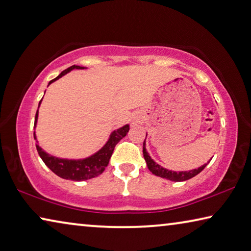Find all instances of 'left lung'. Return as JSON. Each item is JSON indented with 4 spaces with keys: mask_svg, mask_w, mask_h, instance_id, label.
<instances>
[{
    "mask_svg": "<svg viewBox=\"0 0 251 251\" xmlns=\"http://www.w3.org/2000/svg\"><path fill=\"white\" fill-rule=\"evenodd\" d=\"M147 136V135H146ZM146 140V138H145ZM145 140L144 143H143V155H144V158L146 161V164H147V168L149 170L152 172L153 174H155L156 176H160L163 178H166V180H170V181H174V182H182V181H186V180H190V178H192L193 176H198L199 173L201 172V171H203V169L205 168L206 165L209 164V162L211 161L210 160L206 164H203L202 166H200L199 169H194V170H191V171H181V172H176V171H170L168 169H164L162 168L161 165H158L157 163H155L152 157L150 156L149 153H147L146 151V147H145Z\"/></svg>",
    "mask_w": 251,
    "mask_h": 251,
    "instance_id": "8db88e82",
    "label": "left lung"
}]
</instances>
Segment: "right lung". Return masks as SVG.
Returning <instances> with one entry per match:
<instances>
[{"mask_svg": "<svg viewBox=\"0 0 251 251\" xmlns=\"http://www.w3.org/2000/svg\"><path fill=\"white\" fill-rule=\"evenodd\" d=\"M74 69H85V67L75 66V65L69 67L68 69L63 70L57 78L52 79V80L49 82V85L50 83H52L53 81L58 80L59 78H61L62 75L70 73V71ZM41 100L39 102V106L41 104ZM38 113H39V109L37 110V114H35L34 127L37 125ZM128 130H129V125H125L121 127V128L114 130V132L110 134V136L106 144L102 146L97 153H95L89 157L81 158V160H67V158H59V157L52 156V155L48 154L39 146L37 137H35V132L33 133V136H34V140L37 141L35 146H37V151L40 155V157L42 158V161L45 162V164L51 171H52L54 174H57L58 176H60L62 178H66V180L86 181L95 176H98L99 174L104 172L106 166L108 165L111 154L114 152L115 146L117 145V143L121 141L123 137L126 136V134L128 133Z\"/></svg>", "mask_w": 251, "mask_h": 251, "instance_id": "right-lung-1", "label": "right lung"}]
</instances>
